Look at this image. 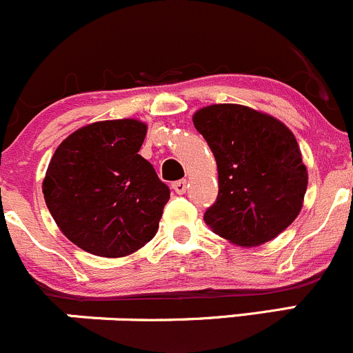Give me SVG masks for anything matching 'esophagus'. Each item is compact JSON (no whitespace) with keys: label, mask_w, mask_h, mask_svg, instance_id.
<instances>
[{"label":"esophagus","mask_w":353,"mask_h":353,"mask_svg":"<svg viewBox=\"0 0 353 353\" xmlns=\"http://www.w3.org/2000/svg\"><path fill=\"white\" fill-rule=\"evenodd\" d=\"M173 190L176 192V194H185L187 192V180H178L173 183Z\"/></svg>","instance_id":"obj_1"}]
</instances>
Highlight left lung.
<instances>
[{
    "mask_svg": "<svg viewBox=\"0 0 353 353\" xmlns=\"http://www.w3.org/2000/svg\"><path fill=\"white\" fill-rule=\"evenodd\" d=\"M218 165L219 192L204 221L240 247L270 242L294 223L307 190L295 135L266 113L240 104H212L194 114Z\"/></svg>",
    "mask_w": 353,
    "mask_h": 353,
    "instance_id": "left-lung-1",
    "label": "left lung"
}]
</instances>
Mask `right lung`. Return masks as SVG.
<instances>
[{"instance_id": "1", "label": "right lung", "mask_w": 353, "mask_h": 353, "mask_svg": "<svg viewBox=\"0 0 353 353\" xmlns=\"http://www.w3.org/2000/svg\"><path fill=\"white\" fill-rule=\"evenodd\" d=\"M148 125L96 121L65 139L51 158L43 194L63 235L85 252L123 257L156 235L168 185L139 154Z\"/></svg>"}]
</instances>
